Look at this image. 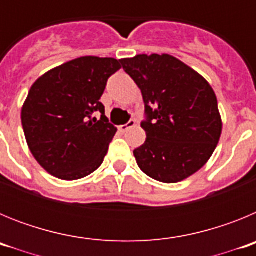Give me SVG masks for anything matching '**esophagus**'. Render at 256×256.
<instances>
[{
    "label": "esophagus",
    "instance_id": "1",
    "mask_svg": "<svg viewBox=\"0 0 256 256\" xmlns=\"http://www.w3.org/2000/svg\"><path fill=\"white\" fill-rule=\"evenodd\" d=\"M134 126H136V122L130 120L126 124H123V126H119V130H120L122 132H126V130H130V128H134Z\"/></svg>",
    "mask_w": 256,
    "mask_h": 256
}]
</instances>
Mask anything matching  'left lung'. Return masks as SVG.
I'll use <instances>...</instances> for the list:
<instances>
[{"label": "left lung", "mask_w": 256, "mask_h": 256, "mask_svg": "<svg viewBox=\"0 0 256 256\" xmlns=\"http://www.w3.org/2000/svg\"><path fill=\"white\" fill-rule=\"evenodd\" d=\"M138 86L148 119L141 126L146 142L133 155L152 180L177 183L200 170L222 134V116L204 76L168 54L122 58Z\"/></svg>", "instance_id": "1"}]
</instances>
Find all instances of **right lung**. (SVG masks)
I'll return each instance as SVG.
<instances>
[{"mask_svg": "<svg viewBox=\"0 0 256 256\" xmlns=\"http://www.w3.org/2000/svg\"><path fill=\"white\" fill-rule=\"evenodd\" d=\"M120 60L83 56L48 70L33 83L22 108L26 144L38 164L64 180L98 169L114 138L100 98ZM100 111L102 119L92 118Z\"/></svg>", "mask_w": 256, "mask_h": 256, "instance_id": "right-lung-1", "label": "right lung"}]
</instances>
